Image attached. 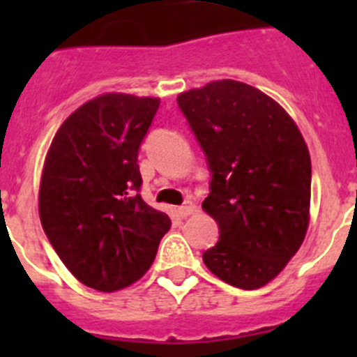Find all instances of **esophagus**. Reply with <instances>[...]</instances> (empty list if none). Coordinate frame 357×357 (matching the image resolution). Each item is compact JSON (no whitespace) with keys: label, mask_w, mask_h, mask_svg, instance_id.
Returning <instances> with one entry per match:
<instances>
[{"label":"esophagus","mask_w":357,"mask_h":357,"mask_svg":"<svg viewBox=\"0 0 357 357\" xmlns=\"http://www.w3.org/2000/svg\"><path fill=\"white\" fill-rule=\"evenodd\" d=\"M195 212V205L192 204V202H185V204L181 205V207H178V215L179 218H186V215L193 214Z\"/></svg>","instance_id":"34e87169"}]
</instances>
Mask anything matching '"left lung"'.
<instances>
[{
  "label": "left lung",
  "mask_w": 357,
  "mask_h": 357,
  "mask_svg": "<svg viewBox=\"0 0 357 357\" xmlns=\"http://www.w3.org/2000/svg\"><path fill=\"white\" fill-rule=\"evenodd\" d=\"M211 171L202 207L219 226L204 252L222 282L254 290L271 282L304 242L311 157L278 103L243 82L222 79L178 96Z\"/></svg>",
  "instance_id": "obj_1"
}]
</instances>
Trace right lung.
I'll list each match as a JSON object with an SVG mask.
<instances>
[{
	"instance_id": "1",
	"label": "right lung",
	"mask_w": 357,
	"mask_h": 357,
	"mask_svg": "<svg viewBox=\"0 0 357 357\" xmlns=\"http://www.w3.org/2000/svg\"><path fill=\"white\" fill-rule=\"evenodd\" d=\"M160 100L109 93L60 126L39 188L43 229L68 271L89 289L138 282L171 228L139 195L138 152Z\"/></svg>"
}]
</instances>
